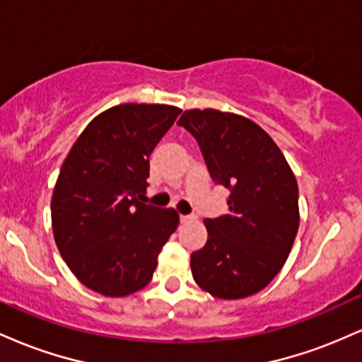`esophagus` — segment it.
Here are the masks:
<instances>
[{"label":"esophagus","instance_id":"34e87169","mask_svg":"<svg viewBox=\"0 0 362 362\" xmlns=\"http://www.w3.org/2000/svg\"><path fill=\"white\" fill-rule=\"evenodd\" d=\"M194 219H195V214H185V216H180V221H182V223L194 221Z\"/></svg>","mask_w":362,"mask_h":362}]
</instances>
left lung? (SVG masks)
Listing matches in <instances>:
<instances>
[{
	"label": "left lung",
	"instance_id": "obj_1",
	"mask_svg": "<svg viewBox=\"0 0 362 362\" xmlns=\"http://www.w3.org/2000/svg\"><path fill=\"white\" fill-rule=\"evenodd\" d=\"M177 124L197 141L214 184L231 192L228 213L204 219L207 242L190 255L194 279L221 300L252 296L277 276L296 238V178L271 136L242 115L195 109Z\"/></svg>",
	"mask_w": 362,
	"mask_h": 362
}]
</instances>
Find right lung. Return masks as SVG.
<instances>
[{
	"instance_id": "right-lung-1",
	"label": "right lung",
	"mask_w": 362,
	"mask_h": 362,
	"mask_svg": "<svg viewBox=\"0 0 362 362\" xmlns=\"http://www.w3.org/2000/svg\"><path fill=\"white\" fill-rule=\"evenodd\" d=\"M170 105L124 103L95 117L62 163L54 187L52 230L81 284L127 296L151 281L177 230L173 209L144 204L149 155L180 114Z\"/></svg>"
}]
</instances>
